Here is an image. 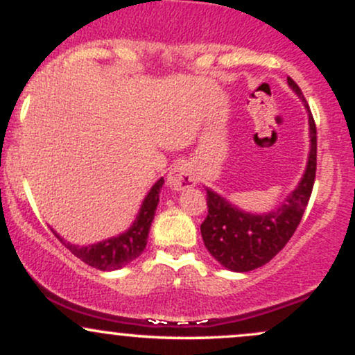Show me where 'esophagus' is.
<instances>
[{
  "label": "esophagus",
  "instance_id": "esophagus-1",
  "mask_svg": "<svg viewBox=\"0 0 355 355\" xmlns=\"http://www.w3.org/2000/svg\"><path fill=\"white\" fill-rule=\"evenodd\" d=\"M166 185L172 190L182 191L193 189L197 185V175L189 164H178L170 170L168 177H166Z\"/></svg>",
  "mask_w": 355,
  "mask_h": 355
}]
</instances>
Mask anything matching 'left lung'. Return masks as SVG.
Instances as JSON below:
<instances>
[{
  "instance_id": "left-lung-1",
  "label": "left lung",
  "mask_w": 355,
  "mask_h": 355,
  "mask_svg": "<svg viewBox=\"0 0 355 355\" xmlns=\"http://www.w3.org/2000/svg\"><path fill=\"white\" fill-rule=\"evenodd\" d=\"M287 83L307 110L311 138L307 164L295 189L263 214L240 209L218 191L205 189L209 214L200 225L203 243L220 266L232 272H250L270 262L294 235L311 198L317 168V130L300 88L292 78Z\"/></svg>"
}]
</instances>
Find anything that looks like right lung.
Returning a JSON list of instances; mask_svg holds the SVG:
<instances>
[{"label":"right lung","instance_id":"obj_1","mask_svg":"<svg viewBox=\"0 0 355 355\" xmlns=\"http://www.w3.org/2000/svg\"><path fill=\"white\" fill-rule=\"evenodd\" d=\"M164 187V178H158L153 183L152 189L145 195L144 202H141L140 210H138L137 218L133 220L132 225L125 232L101 240V242L89 243V245H75V243L67 242L60 234L53 230V234L60 239L73 255L78 257L88 266L98 268L103 272L118 270V268L128 266L130 262L138 259L141 252L145 250L146 240H148V232L152 227L155 211H157V205L160 202V190Z\"/></svg>","mask_w":355,"mask_h":355}]
</instances>
